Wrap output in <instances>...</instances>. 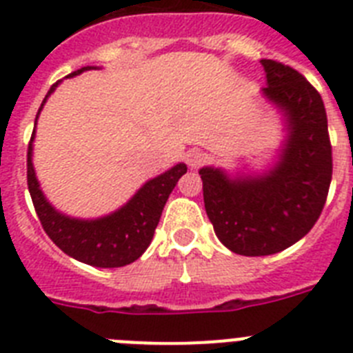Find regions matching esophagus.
Listing matches in <instances>:
<instances>
[{
  "mask_svg": "<svg viewBox=\"0 0 353 353\" xmlns=\"http://www.w3.org/2000/svg\"><path fill=\"white\" fill-rule=\"evenodd\" d=\"M185 162H188L189 168L198 170V168H201V165L207 162V155L203 152H200V150H191V152L185 155Z\"/></svg>",
  "mask_w": 353,
  "mask_h": 353,
  "instance_id": "1",
  "label": "esophagus"
}]
</instances>
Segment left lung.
<instances>
[{"label":"left lung","mask_w":353,"mask_h":353,"mask_svg":"<svg viewBox=\"0 0 353 353\" xmlns=\"http://www.w3.org/2000/svg\"><path fill=\"white\" fill-rule=\"evenodd\" d=\"M264 94L284 108L289 137L279 164L259 179L230 180L214 168L200 171L214 232L234 254L271 255L314 227L332 180V144L320 92L291 65L263 59Z\"/></svg>","instance_id":"1"}]
</instances>
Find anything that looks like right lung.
<instances>
[{"mask_svg": "<svg viewBox=\"0 0 353 353\" xmlns=\"http://www.w3.org/2000/svg\"><path fill=\"white\" fill-rule=\"evenodd\" d=\"M85 69L90 68L78 69L69 77L80 74ZM57 85L59 82L50 87L42 105L46 103L48 96L55 90ZM35 123H37V117H35ZM33 134L28 143V155H26V180H28V191L39 221L50 239L69 257L89 266L121 268L137 261L152 243L168 196L180 176L188 171V165L176 164L161 176L146 182L123 209L110 214L107 218L82 221V219L68 218L64 214L57 212L39 189V182L32 165Z\"/></svg>", "mask_w": 353, "mask_h": 353, "instance_id": "right-lung-1", "label": "right lung"}]
</instances>
